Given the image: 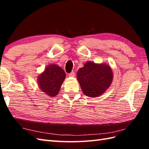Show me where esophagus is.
I'll list each match as a JSON object with an SVG mask.
<instances>
[{"instance_id": "esophagus-1", "label": "esophagus", "mask_w": 149, "mask_h": 149, "mask_svg": "<svg viewBox=\"0 0 149 149\" xmlns=\"http://www.w3.org/2000/svg\"><path fill=\"white\" fill-rule=\"evenodd\" d=\"M69 77H75V72H72L71 73L69 74Z\"/></svg>"}]
</instances>
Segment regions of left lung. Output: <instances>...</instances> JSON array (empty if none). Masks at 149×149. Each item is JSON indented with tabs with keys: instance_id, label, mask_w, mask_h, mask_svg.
Masks as SVG:
<instances>
[{
	"instance_id": "obj_1",
	"label": "left lung",
	"mask_w": 149,
	"mask_h": 149,
	"mask_svg": "<svg viewBox=\"0 0 149 149\" xmlns=\"http://www.w3.org/2000/svg\"><path fill=\"white\" fill-rule=\"evenodd\" d=\"M77 79L85 95L95 98L102 95L109 88L113 79V72L106 63L89 61L79 69Z\"/></svg>"
}]
</instances>
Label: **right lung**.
<instances>
[{
  "label": "right lung",
  "instance_id": "add662e5",
  "mask_svg": "<svg viewBox=\"0 0 149 149\" xmlns=\"http://www.w3.org/2000/svg\"><path fill=\"white\" fill-rule=\"evenodd\" d=\"M65 77V72L60 66L51 64L38 75L37 83L42 92L49 97H55L59 93Z\"/></svg>",
  "mask_w": 149,
  "mask_h": 149
}]
</instances>
